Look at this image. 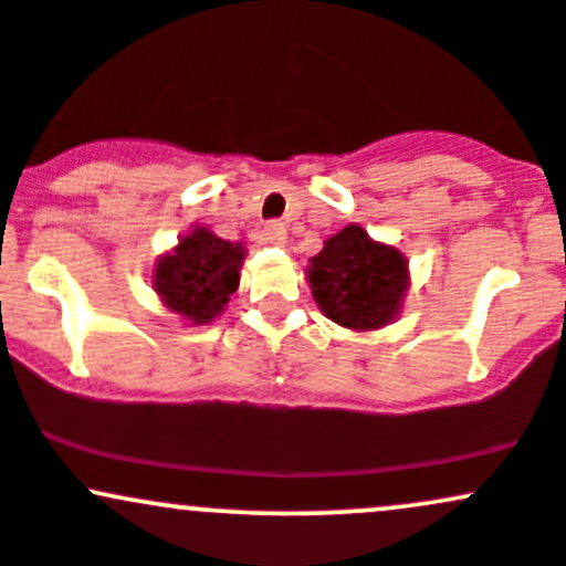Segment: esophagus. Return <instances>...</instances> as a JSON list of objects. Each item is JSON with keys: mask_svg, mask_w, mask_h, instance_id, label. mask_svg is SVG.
I'll use <instances>...</instances> for the list:
<instances>
[{"mask_svg": "<svg viewBox=\"0 0 566 566\" xmlns=\"http://www.w3.org/2000/svg\"><path fill=\"white\" fill-rule=\"evenodd\" d=\"M264 240L272 242V245H285V223L283 221H266L264 223Z\"/></svg>", "mask_w": 566, "mask_h": 566, "instance_id": "esophagus-1", "label": "esophagus"}]
</instances>
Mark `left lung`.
Masks as SVG:
<instances>
[{
    "label": "left lung",
    "instance_id": "8db88e82",
    "mask_svg": "<svg viewBox=\"0 0 566 566\" xmlns=\"http://www.w3.org/2000/svg\"><path fill=\"white\" fill-rule=\"evenodd\" d=\"M307 281L318 307L334 324L380 329L402 305L407 261L394 248L369 240L361 227H345L310 259Z\"/></svg>",
    "mask_w": 566,
    "mask_h": 566
}]
</instances>
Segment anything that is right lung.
<instances>
[{
  "mask_svg": "<svg viewBox=\"0 0 566 566\" xmlns=\"http://www.w3.org/2000/svg\"><path fill=\"white\" fill-rule=\"evenodd\" d=\"M245 251L208 229H193L169 256L159 259L154 289L172 313L193 324H208L221 313L240 285Z\"/></svg>",
  "mask_w": 566,
  "mask_h": 566,
  "instance_id": "1",
  "label": "right lung"
}]
</instances>
